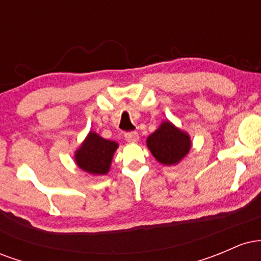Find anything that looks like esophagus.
I'll list each match as a JSON object with an SVG mask.
<instances>
[{
	"instance_id": "esophagus-1",
	"label": "esophagus",
	"mask_w": 261,
	"mask_h": 261,
	"mask_svg": "<svg viewBox=\"0 0 261 261\" xmlns=\"http://www.w3.org/2000/svg\"><path fill=\"white\" fill-rule=\"evenodd\" d=\"M125 140L127 141V142H137L139 141V135L137 133H126L125 134Z\"/></svg>"
}]
</instances>
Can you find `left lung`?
Wrapping results in <instances>:
<instances>
[{
	"mask_svg": "<svg viewBox=\"0 0 261 261\" xmlns=\"http://www.w3.org/2000/svg\"><path fill=\"white\" fill-rule=\"evenodd\" d=\"M147 147L153 157L164 166H174L189 153L191 148L190 136L170 121H163L161 126L149 135Z\"/></svg>",
	"mask_w": 261,
	"mask_h": 261,
	"instance_id": "left-lung-1",
	"label": "left lung"
}]
</instances>
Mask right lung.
<instances>
[{
  "mask_svg": "<svg viewBox=\"0 0 261 261\" xmlns=\"http://www.w3.org/2000/svg\"><path fill=\"white\" fill-rule=\"evenodd\" d=\"M118 146L115 141L106 140L91 131L81 147L74 152V161L81 169L89 174L106 175Z\"/></svg>",
  "mask_w": 261,
  "mask_h": 261,
  "instance_id": "right-lung-1",
  "label": "right lung"
}]
</instances>
